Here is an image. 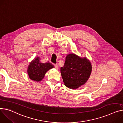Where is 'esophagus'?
I'll use <instances>...</instances> for the list:
<instances>
[{
    "label": "esophagus",
    "instance_id": "34e87169",
    "mask_svg": "<svg viewBox=\"0 0 123 123\" xmlns=\"http://www.w3.org/2000/svg\"><path fill=\"white\" fill-rule=\"evenodd\" d=\"M54 67H55L56 69L58 68V65H57V64H54Z\"/></svg>",
    "mask_w": 123,
    "mask_h": 123
}]
</instances>
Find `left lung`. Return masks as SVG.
Instances as JSON below:
<instances>
[{"instance_id":"obj_1","label":"left lung","mask_w":123,"mask_h":123,"mask_svg":"<svg viewBox=\"0 0 123 123\" xmlns=\"http://www.w3.org/2000/svg\"><path fill=\"white\" fill-rule=\"evenodd\" d=\"M92 63L86 57L74 53L68 54L60 72L65 86L75 89L85 85L91 76Z\"/></svg>"}]
</instances>
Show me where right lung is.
Returning <instances> with one entry per match:
<instances>
[{
  "instance_id": "1",
  "label": "right lung",
  "mask_w": 123,
  "mask_h": 123,
  "mask_svg": "<svg viewBox=\"0 0 123 123\" xmlns=\"http://www.w3.org/2000/svg\"><path fill=\"white\" fill-rule=\"evenodd\" d=\"M40 60V57H36L30 63L27 69V73L30 79L37 82L42 81L46 72L54 68L51 63L49 62L42 63Z\"/></svg>"
}]
</instances>
